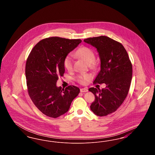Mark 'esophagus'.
I'll return each instance as SVG.
<instances>
[{"label":"esophagus","instance_id":"obj_1","mask_svg":"<svg viewBox=\"0 0 155 155\" xmlns=\"http://www.w3.org/2000/svg\"><path fill=\"white\" fill-rule=\"evenodd\" d=\"M80 91H81V92H87L88 91V89L85 88H81L80 89Z\"/></svg>","mask_w":155,"mask_h":155}]
</instances>
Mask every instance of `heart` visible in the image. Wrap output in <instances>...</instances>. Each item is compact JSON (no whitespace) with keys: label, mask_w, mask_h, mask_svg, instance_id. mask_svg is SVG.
<instances>
[{"label":"heart","mask_w":155,"mask_h":155,"mask_svg":"<svg viewBox=\"0 0 155 155\" xmlns=\"http://www.w3.org/2000/svg\"><path fill=\"white\" fill-rule=\"evenodd\" d=\"M74 56L78 57L84 60L88 64H92L95 60L94 52L87 47H81L74 53ZM64 65L68 71H71L73 67V58L71 55H68L64 60ZM91 78L88 74H81L77 76V80L80 83L84 84Z\"/></svg>","instance_id":"b5f03b06"}]
</instances>
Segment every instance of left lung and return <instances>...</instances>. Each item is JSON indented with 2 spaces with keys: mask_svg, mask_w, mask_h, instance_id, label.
<instances>
[{
  "mask_svg": "<svg viewBox=\"0 0 155 155\" xmlns=\"http://www.w3.org/2000/svg\"><path fill=\"white\" fill-rule=\"evenodd\" d=\"M95 47L101 60V70L94 84L106 85L105 88H90L95 97L90 108L98 116H106L116 111L128 95L133 75V67L123 45L106 36L84 40Z\"/></svg>",
  "mask_w": 155,
  "mask_h": 155,
  "instance_id": "left-lung-1",
  "label": "left lung"
}]
</instances>
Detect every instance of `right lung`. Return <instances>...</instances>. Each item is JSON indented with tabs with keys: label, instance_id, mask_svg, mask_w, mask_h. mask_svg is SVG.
<instances>
[{
	"label": "right lung",
	"instance_id": "add662e5",
	"mask_svg": "<svg viewBox=\"0 0 155 155\" xmlns=\"http://www.w3.org/2000/svg\"><path fill=\"white\" fill-rule=\"evenodd\" d=\"M81 42L59 37L46 38L33 48L27 60L28 94L37 108L48 117L57 118L66 113L80 93L75 86L62 88L56 82L64 73V59Z\"/></svg>",
	"mask_w": 155,
	"mask_h": 155
}]
</instances>
